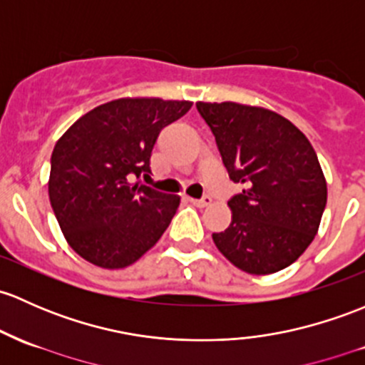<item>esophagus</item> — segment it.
Masks as SVG:
<instances>
[{
    "instance_id": "34e87169",
    "label": "esophagus",
    "mask_w": 365,
    "mask_h": 365,
    "mask_svg": "<svg viewBox=\"0 0 365 365\" xmlns=\"http://www.w3.org/2000/svg\"><path fill=\"white\" fill-rule=\"evenodd\" d=\"M189 201L192 202V205L199 206V208H205V206H208L210 202H212V197H210V195H205V197H201V199H192V197H189Z\"/></svg>"
}]
</instances>
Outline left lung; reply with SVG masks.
Listing matches in <instances>:
<instances>
[{
  "label": "left lung",
  "instance_id": "obj_1",
  "mask_svg": "<svg viewBox=\"0 0 365 365\" xmlns=\"http://www.w3.org/2000/svg\"><path fill=\"white\" fill-rule=\"evenodd\" d=\"M229 178L232 222L213 232L217 248L250 274L295 262L313 241L327 205V183L312 143L282 115L237 103H197Z\"/></svg>",
  "mask_w": 365,
  "mask_h": 365
}]
</instances>
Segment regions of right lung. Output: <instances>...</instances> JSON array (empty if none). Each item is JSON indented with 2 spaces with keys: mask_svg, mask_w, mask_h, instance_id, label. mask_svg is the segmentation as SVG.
<instances>
[{
  "mask_svg": "<svg viewBox=\"0 0 365 365\" xmlns=\"http://www.w3.org/2000/svg\"><path fill=\"white\" fill-rule=\"evenodd\" d=\"M190 101L117 99L80 117L56 143L48 197L70 247L94 266L118 269L150 250L178 210V195L140 182L150 175L159 133Z\"/></svg>",
  "mask_w": 365,
  "mask_h": 365,
  "instance_id": "1",
  "label": "right lung"
}]
</instances>
